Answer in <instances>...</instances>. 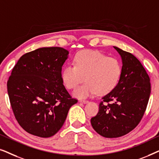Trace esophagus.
I'll use <instances>...</instances> for the list:
<instances>
[{
  "instance_id": "esophagus-1",
  "label": "esophagus",
  "mask_w": 159,
  "mask_h": 159,
  "mask_svg": "<svg viewBox=\"0 0 159 159\" xmlns=\"http://www.w3.org/2000/svg\"><path fill=\"white\" fill-rule=\"evenodd\" d=\"M80 103H88V101H85V100H80Z\"/></svg>"
}]
</instances>
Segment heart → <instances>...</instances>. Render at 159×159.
<instances>
[{"instance_id": "obj_1", "label": "heart", "mask_w": 159, "mask_h": 159, "mask_svg": "<svg viewBox=\"0 0 159 159\" xmlns=\"http://www.w3.org/2000/svg\"><path fill=\"white\" fill-rule=\"evenodd\" d=\"M121 65L116 58L107 57L101 52L84 50L76 54L73 65L63 69L61 80L67 89H73L84 80L85 82L75 89L74 96L84 98L98 92L105 95L118 84L121 75Z\"/></svg>"}]
</instances>
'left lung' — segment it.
I'll list each match as a JSON object with an SVG mask.
<instances>
[{
	"label": "left lung",
	"instance_id": "8db88e82",
	"mask_svg": "<svg viewBox=\"0 0 159 159\" xmlns=\"http://www.w3.org/2000/svg\"><path fill=\"white\" fill-rule=\"evenodd\" d=\"M114 48L122 60L121 78L116 88L102 98L98 113L90 120L95 132L108 138L125 135L138 126L151 94L149 76L140 61Z\"/></svg>",
	"mask_w": 159,
	"mask_h": 159
}]
</instances>
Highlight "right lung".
Masks as SVG:
<instances>
[{"mask_svg":"<svg viewBox=\"0 0 159 159\" xmlns=\"http://www.w3.org/2000/svg\"><path fill=\"white\" fill-rule=\"evenodd\" d=\"M68 55L63 48H40L23 55L13 68L7 82L8 97L15 118L28 133L54 135L77 103L61 80Z\"/></svg>","mask_w":159,"mask_h":159,"instance_id":"obj_1","label":"right lung"}]
</instances>
